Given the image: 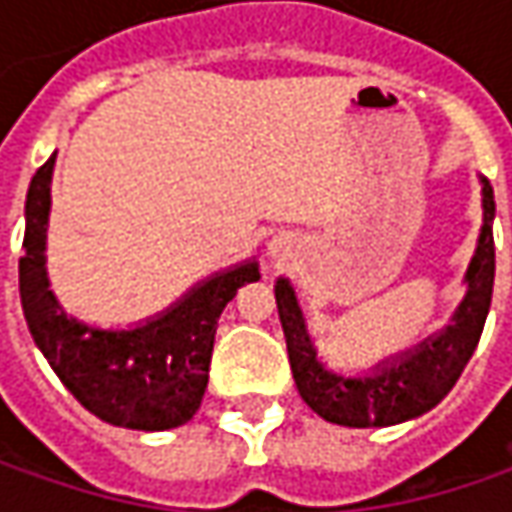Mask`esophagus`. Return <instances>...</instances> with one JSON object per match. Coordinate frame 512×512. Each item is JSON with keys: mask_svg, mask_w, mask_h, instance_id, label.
Segmentation results:
<instances>
[{"mask_svg": "<svg viewBox=\"0 0 512 512\" xmlns=\"http://www.w3.org/2000/svg\"><path fill=\"white\" fill-rule=\"evenodd\" d=\"M267 250H270V256H273V259H287V256H290V250H293V242H290V236H276Z\"/></svg>", "mask_w": 512, "mask_h": 512, "instance_id": "1", "label": "esophagus"}]
</instances>
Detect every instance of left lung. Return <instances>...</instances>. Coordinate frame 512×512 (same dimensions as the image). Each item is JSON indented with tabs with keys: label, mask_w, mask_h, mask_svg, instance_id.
Returning <instances> with one entry per match:
<instances>
[{
	"label": "left lung",
	"mask_w": 512,
	"mask_h": 512,
	"mask_svg": "<svg viewBox=\"0 0 512 512\" xmlns=\"http://www.w3.org/2000/svg\"><path fill=\"white\" fill-rule=\"evenodd\" d=\"M484 225L476 256L467 267V293L453 313L450 325L427 336L422 344L390 356L367 376H339L316 359V347L307 333L296 290L287 279L276 282V305L285 330L290 370L305 404L325 422L344 427H387L427 413L442 402L459 382L482 339L484 319L493 299L496 247H493V187L482 179Z\"/></svg>",
	"instance_id": "left-lung-1"
}]
</instances>
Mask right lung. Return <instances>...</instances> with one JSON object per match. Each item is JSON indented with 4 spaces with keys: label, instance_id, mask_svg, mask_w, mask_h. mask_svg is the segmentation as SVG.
Instances as JSON below:
<instances>
[{
    "label": "right lung",
    "instance_id": "add662e5",
    "mask_svg": "<svg viewBox=\"0 0 512 512\" xmlns=\"http://www.w3.org/2000/svg\"><path fill=\"white\" fill-rule=\"evenodd\" d=\"M56 153L30 179L19 296L30 336L76 402L113 427L170 430L190 422L202 404L216 322L259 265L222 270L187 290L165 313L130 330H102L68 316L45 270L50 176Z\"/></svg>",
    "mask_w": 512,
    "mask_h": 512
}]
</instances>
